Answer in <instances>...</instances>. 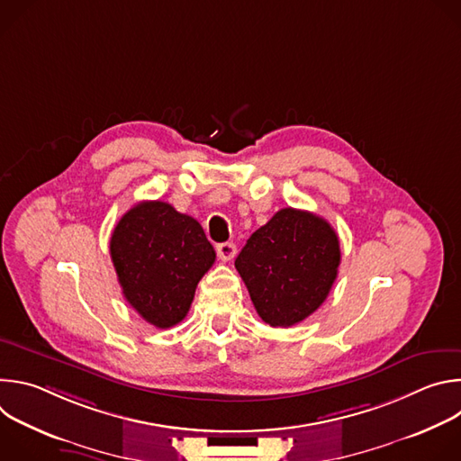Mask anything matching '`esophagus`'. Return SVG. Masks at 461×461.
I'll use <instances>...</instances> for the list:
<instances>
[{
    "label": "esophagus",
    "instance_id": "34e87169",
    "mask_svg": "<svg viewBox=\"0 0 461 461\" xmlns=\"http://www.w3.org/2000/svg\"><path fill=\"white\" fill-rule=\"evenodd\" d=\"M217 253L222 260H231L237 253V246L233 242H222L217 246Z\"/></svg>",
    "mask_w": 461,
    "mask_h": 461
}]
</instances>
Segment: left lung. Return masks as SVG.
Segmentation results:
<instances>
[{
    "label": "left lung",
    "mask_w": 461,
    "mask_h": 461,
    "mask_svg": "<svg viewBox=\"0 0 461 461\" xmlns=\"http://www.w3.org/2000/svg\"><path fill=\"white\" fill-rule=\"evenodd\" d=\"M341 262L339 239L322 217L285 208L246 240L235 258L258 317L288 328L328 297Z\"/></svg>",
    "instance_id": "1"
}]
</instances>
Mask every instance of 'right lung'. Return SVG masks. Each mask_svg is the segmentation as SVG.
I'll list each match as a JSON object with an SVG mask.
<instances>
[{"label":"right lung","mask_w":461,"mask_h":461,"mask_svg":"<svg viewBox=\"0 0 461 461\" xmlns=\"http://www.w3.org/2000/svg\"><path fill=\"white\" fill-rule=\"evenodd\" d=\"M109 251L125 301L157 328L178 324L213 267L203 226L162 201H144L114 226Z\"/></svg>","instance_id":"obj_1"}]
</instances>
